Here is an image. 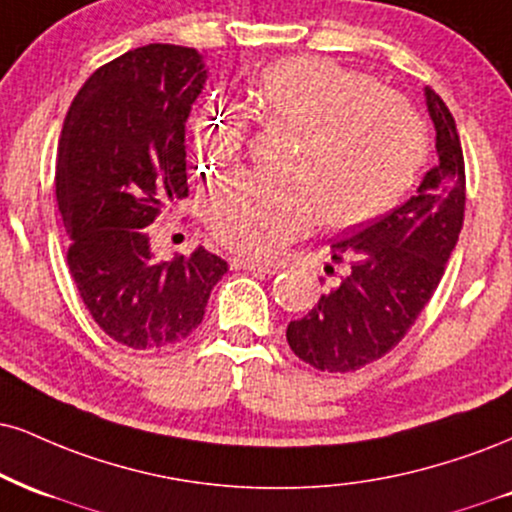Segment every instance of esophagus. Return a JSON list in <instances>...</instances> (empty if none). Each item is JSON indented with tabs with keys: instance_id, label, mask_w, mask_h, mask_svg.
<instances>
[{
	"instance_id": "34e87169",
	"label": "esophagus",
	"mask_w": 512,
	"mask_h": 512,
	"mask_svg": "<svg viewBox=\"0 0 512 512\" xmlns=\"http://www.w3.org/2000/svg\"><path fill=\"white\" fill-rule=\"evenodd\" d=\"M231 269H243V272H260V274H272L274 272L269 264L250 260V257H233Z\"/></svg>"
}]
</instances>
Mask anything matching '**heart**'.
I'll list each match as a JSON object with an SVG mask.
<instances>
[{
	"label": "heart",
	"mask_w": 512,
	"mask_h": 512,
	"mask_svg": "<svg viewBox=\"0 0 512 512\" xmlns=\"http://www.w3.org/2000/svg\"><path fill=\"white\" fill-rule=\"evenodd\" d=\"M248 97L264 119L300 133L288 181L236 174L209 190L205 219L221 243L269 257L303 236L317 214L350 229L391 209L427 157V131L403 100L367 73L329 57L295 54L272 61L250 80ZM245 119L224 104H202L195 150L207 162L236 157Z\"/></svg>",
	"instance_id": "b5f03b06"
}]
</instances>
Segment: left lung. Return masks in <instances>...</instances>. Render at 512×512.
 Listing matches in <instances>:
<instances>
[{
  "mask_svg": "<svg viewBox=\"0 0 512 512\" xmlns=\"http://www.w3.org/2000/svg\"><path fill=\"white\" fill-rule=\"evenodd\" d=\"M424 102L439 162L410 200L331 245V260H350V274L286 329L293 353L322 372H355L398 346L458 243L465 217L463 147L451 112L432 88H424Z\"/></svg>",
  "mask_w": 512,
  "mask_h": 512,
  "instance_id": "obj_1",
  "label": "left lung"
}]
</instances>
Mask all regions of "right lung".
Masks as SVG:
<instances>
[{
	"instance_id": "right-lung-1",
	"label": "right lung",
	"mask_w": 512,
	"mask_h": 512,
	"mask_svg": "<svg viewBox=\"0 0 512 512\" xmlns=\"http://www.w3.org/2000/svg\"><path fill=\"white\" fill-rule=\"evenodd\" d=\"M207 80L193 47L145 45L85 80L59 138L57 202L85 307L121 346L155 350L200 326L229 264L205 248L157 262L147 226L188 195L186 121Z\"/></svg>"
}]
</instances>
